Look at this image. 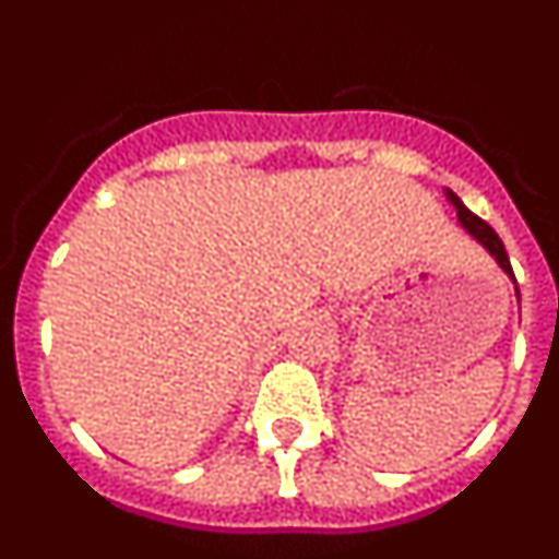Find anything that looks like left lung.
Returning <instances> with one entry per match:
<instances>
[{
	"label": "left lung",
	"instance_id": "left-lung-1",
	"mask_svg": "<svg viewBox=\"0 0 559 559\" xmlns=\"http://www.w3.org/2000/svg\"><path fill=\"white\" fill-rule=\"evenodd\" d=\"M445 195H448V201H451V204L456 206L459 224H462L464 229L471 231V235L476 237L478 243H481L484 249H487V251H490L492 257H496V263L501 265V269L507 271V276H510L512 283H515V274H512V265H510V254H507V249H503L501 237L496 235V229H492V226L487 224V221L478 218V215H473V212L467 210V206H464L462 201H459L456 192H453V190H445Z\"/></svg>",
	"mask_w": 559,
	"mask_h": 559
}]
</instances>
